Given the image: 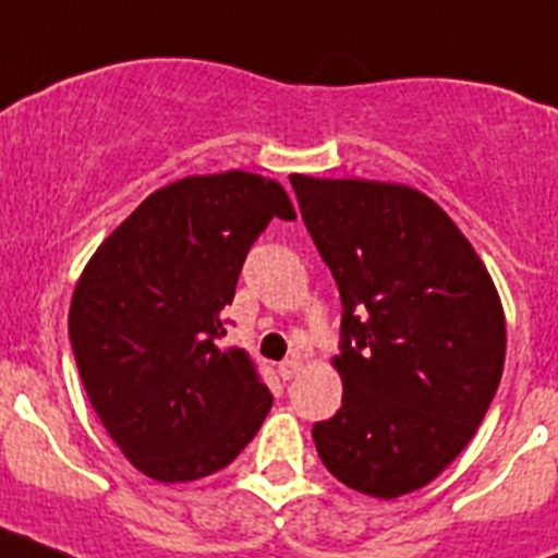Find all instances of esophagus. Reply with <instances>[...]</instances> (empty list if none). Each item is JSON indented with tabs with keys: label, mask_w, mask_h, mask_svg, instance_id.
I'll return each instance as SVG.
<instances>
[{
	"label": "esophagus",
	"mask_w": 558,
	"mask_h": 558,
	"mask_svg": "<svg viewBox=\"0 0 558 558\" xmlns=\"http://www.w3.org/2000/svg\"><path fill=\"white\" fill-rule=\"evenodd\" d=\"M304 372L302 357H288L284 363H279V377L282 379H293Z\"/></svg>",
	"instance_id": "obj_1"
}]
</instances>
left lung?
Instances as JSON below:
<instances>
[{"label":"left lung","mask_w":558,"mask_h":558,"mask_svg":"<svg viewBox=\"0 0 558 558\" xmlns=\"http://www.w3.org/2000/svg\"><path fill=\"white\" fill-rule=\"evenodd\" d=\"M302 218L343 302V405L313 427L324 466L368 497L411 495L461 456L506 363L489 270L408 184L293 172Z\"/></svg>","instance_id":"left-lung-1"}]
</instances>
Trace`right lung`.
Segmentation results:
<instances>
[{
    "instance_id": "right-lung-1",
    "label": "right lung",
    "mask_w": 558,
    "mask_h": 558,
    "mask_svg": "<svg viewBox=\"0 0 558 558\" xmlns=\"http://www.w3.org/2000/svg\"><path fill=\"white\" fill-rule=\"evenodd\" d=\"M295 209L245 170L186 175L147 195L92 254L69 340L88 402L122 456L159 483L223 470L274 397L245 349H220L251 243Z\"/></svg>"
}]
</instances>
